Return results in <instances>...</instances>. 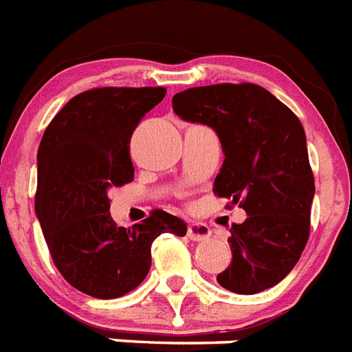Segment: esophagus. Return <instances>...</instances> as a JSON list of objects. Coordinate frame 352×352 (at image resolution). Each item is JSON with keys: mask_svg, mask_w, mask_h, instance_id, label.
<instances>
[{"mask_svg": "<svg viewBox=\"0 0 352 352\" xmlns=\"http://www.w3.org/2000/svg\"><path fill=\"white\" fill-rule=\"evenodd\" d=\"M210 227L207 223H201V221H190L189 227H187V236H189L192 241H204L210 236Z\"/></svg>", "mask_w": 352, "mask_h": 352, "instance_id": "obj_1", "label": "esophagus"}]
</instances>
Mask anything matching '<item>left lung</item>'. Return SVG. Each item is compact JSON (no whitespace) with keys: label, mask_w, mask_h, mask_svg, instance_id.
I'll use <instances>...</instances> for the list:
<instances>
[{"label":"left lung","mask_w":352,"mask_h":352,"mask_svg":"<svg viewBox=\"0 0 352 352\" xmlns=\"http://www.w3.org/2000/svg\"><path fill=\"white\" fill-rule=\"evenodd\" d=\"M182 120L216 132L225 154L214 194L232 198L247 220L230 227V265L216 280L236 294L274 287L305 249L314 198L307 140L294 112L263 87L221 83L173 98Z\"/></svg>","instance_id":"1"}]
</instances>
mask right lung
Wrapping results in <instances>:
<instances>
[{
  "label": "right lung",
  "instance_id": "1",
  "mask_svg": "<svg viewBox=\"0 0 352 352\" xmlns=\"http://www.w3.org/2000/svg\"><path fill=\"white\" fill-rule=\"evenodd\" d=\"M165 94L163 87L81 92L41 138L36 216L61 276L89 296L111 300L136 289L151 269L153 241L187 234V223L165 210L129 229L109 212V190L134 178L132 132Z\"/></svg>",
  "mask_w": 352,
  "mask_h": 352
}]
</instances>
